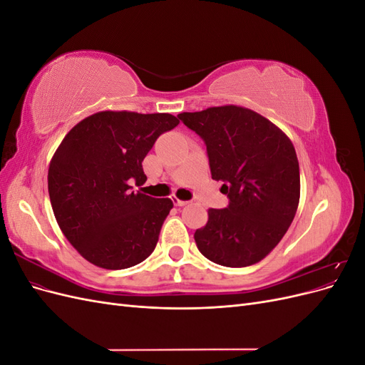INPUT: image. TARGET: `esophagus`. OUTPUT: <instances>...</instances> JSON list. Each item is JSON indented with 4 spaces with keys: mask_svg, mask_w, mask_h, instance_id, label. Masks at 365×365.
<instances>
[{
    "mask_svg": "<svg viewBox=\"0 0 365 365\" xmlns=\"http://www.w3.org/2000/svg\"><path fill=\"white\" fill-rule=\"evenodd\" d=\"M172 201L175 202V205H178V207H184V205L189 204V201H181V200H178V197H176L175 195L172 196Z\"/></svg>",
    "mask_w": 365,
    "mask_h": 365,
    "instance_id": "obj_1",
    "label": "esophagus"
}]
</instances>
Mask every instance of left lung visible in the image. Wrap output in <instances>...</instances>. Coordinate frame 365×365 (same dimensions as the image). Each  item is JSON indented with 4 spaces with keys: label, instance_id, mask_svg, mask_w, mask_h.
I'll use <instances>...</instances> for the list:
<instances>
[{
    "label": "left lung",
    "instance_id": "left-lung-1",
    "mask_svg": "<svg viewBox=\"0 0 365 365\" xmlns=\"http://www.w3.org/2000/svg\"><path fill=\"white\" fill-rule=\"evenodd\" d=\"M205 146L212 178L222 181L227 208L208 210L195 231L204 256L228 268L250 267L277 247L300 201V168L288 135L268 118L236 105L182 113Z\"/></svg>",
    "mask_w": 365,
    "mask_h": 365
}]
</instances>
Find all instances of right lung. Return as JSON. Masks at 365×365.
<instances>
[{"label": "right lung", "mask_w": 365, "mask_h": 365, "mask_svg": "<svg viewBox=\"0 0 365 365\" xmlns=\"http://www.w3.org/2000/svg\"><path fill=\"white\" fill-rule=\"evenodd\" d=\"M172 114L102 111L79 121L54 152L48 195L63 236L83 259L125 269L155 250L169 197L132 192L143 185V160L157 138L178 126Z\"/></svg>", "instance_id": "right-lung-1"}]
</instances>
